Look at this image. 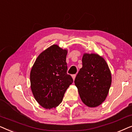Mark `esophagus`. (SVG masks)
Returning <instances> with one entry per match:
<instances>
[{"mask_svg": "<svg viewBox=\"0 0 132 132\" xmlns=\"http://www.w3.org/2000/svg\"><path fill=\"white\" fill-rule=\"evenodd\" d=\"M76 75H72V78H73V80H75V77H76Z\"/></svg>", "mask_w": 132, "mask_h": 132, "instance_id": "1", "label": "esophagus"}]
</instances>
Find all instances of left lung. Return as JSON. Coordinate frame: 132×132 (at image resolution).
<instances>
[{
  "mask_svg": "<svg viewBox=\"0 0 132 132\" xmlns=\"http://www.w3.org/2000/svg\"><path fill=\"white\" fill-rule=\"evenodd\" d=\"M82 67L75 80L82 102L89 108L102 104L109 93L112 75L103 57L97 53H84Z\"/></svg>",
  "mask_w": 132,
  "mask_h": 132,
  "instance_id": "8db88e82",
  "label": "left lung"
}]
</instances>
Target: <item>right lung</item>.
<instances>
[{
  "instance_id": "right-lung-1",
  "label": "right lung",
  "mask_w": 132,
  "mask_h": 132,
  "mask_svg": "<svg viewBox=\"0 0 132 132\" xmlns=\"http://www.w3.org/2000/svg\"><path fill=\"white\" fill-rule=\"evenodd\" d=\"M67 48L52 45L38 56L30 70L32 94L39 105L46 109L59 106L73 82L71 76L67 73Z\"/></svg>"
}]
</instances>
